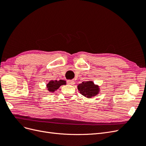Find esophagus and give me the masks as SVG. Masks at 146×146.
<instances>
[{"label":"esophagus","mask_w":146,"mask_h":146,"mask_svg":"<svg viewBox=\"0 0 146 146\" xmlns=\"http://www.w3.org/2000/svg\"><path fill=\"white\" fill-rule=\"evenodd\" d=\"M68 84L69 85H74L75 84V82L74 80H68Z\"/></svg>","instance_id":"1"}]
</instances>
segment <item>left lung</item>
I'll return each mask as SVG.
<instances>
[{"label":"left lung","instance_id":"left-lung-1","mask_svg":"<svg viewBox=\"0 0 146 146\" xmlns=\"http://www.w3.org/2000/svg\"><path fill=\"white\" fill-rule=\"evenodd\" d=\"M77 88L82 95L88 99L98 96L100 92V86L95 85L94 83L91 80L83 82L77 86Z\"/></svg>","mask_w":146,"mask_h":146}]
</instances>
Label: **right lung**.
<instances>
[{"instance_id":"add662e5","label":"right lung","mask_w":146,"mask_h":146,"mask_svg":"<svg viewBox=\"0 0 146 146\" xmlns=\"http://www.w3.org/2000/svg\"><path fill=\"white\" fill-rule=\"evenodd\" d=\"M66 84V82L64 80H50L46 85L47 91L49 92H54L56 91L61 86Z\"/></svg>"}]
</instances>
